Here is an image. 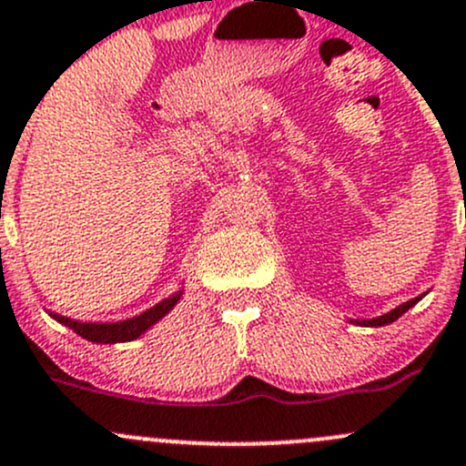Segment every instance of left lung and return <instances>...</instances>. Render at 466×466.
Here are the masks:
<instances>
[{"mask_svg":"<svg viewBox=\"0 0 466 466\" xmlns=\"http://www.w3.org/2000/svg\"><path fill=\"white\" fill-rule=\"evenodd\" d=\"M424 297V295H422ZM422 297H415V299H410V301H404L401 303V306H398V308H393V310L390 312H386V315H381V317H375V319H350L352 323H357V326H369V328H377V326H389V323H393L395 319H400L401 315H404L406 310H409V308H413L415 303L420 301V299Z\"/></svg>","mask_w":466,"mask_h":466,"instance_id":"1","label":"left lung"}]
</instances>
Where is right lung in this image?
<instances>
[{
	"mask_svg": "<svg viewBox=\"0 0 466 466\" xmlns=\"http://www.w3.org/2000/svg\"><path fill=\"white\" fill-rule=\"evenodd\" d=\"M183 290H178L176 295H171L163 301L156 303L149 310L140 312V315L129 317V319L122 321H109V323H97V321H77L71 317H62L57 312H48L56 321H60L62 326L71 328L73 332L82 337V339L93 341V344H120V341H134L140 335H145L154 323H158L165 315L180 301Z\"/></svg>",
	"mask_w": 466,
	"mask_h": 466,
	"instance_id": "1",
	"label": "right lung"
}]
</instances>
